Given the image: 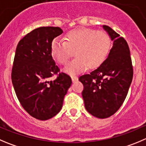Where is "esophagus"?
Listing matches in <instances>:
<instances>
[{
  "label": "esophagus",
  "mask_w": 146,
  "mask_h": 146,
  "mask_svg": "<svg viewBox=\"0 0 146 146\" xmlns=\"http://www.w3.org/2000/svg\"><path fill=\"white\" fill-rule=\"evenodd\" d=\"M71 78H72V80L73 82H76L78 80V77H76V76H71Z\"/></svg>",
  "instance_id": "1"
}]
</instances>
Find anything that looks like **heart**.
<instances>
[{
  "instance_id": "1",
  "label": "heart",
  "mask_w": 146,
  "mask_h": 146,
  "mask_svg": "<svg viewBox=\"0 0 146 146\" xmlns=\"http://www.w3.org/2000/svg\"><path fill=\"white\" fill-rule=\"evenodd\" d=\"M66 41L54 40L51 44V54L59 64L66 65L73 54L77 57L72 61L64 71L74 74L84 70L99 66L105 61L111 46L108 33L89 28H79L69 31Z\"/></svg>"
}]
</instances>
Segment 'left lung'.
<instances>
[{
    "label": "left lung",
    "instance_id": "1",
    "mask_svg": "<svg viewBox=\"0 0 146 146\" xmlns=\"http://www.w3.org/2000/svg\"><path fill=\"white\" fill-rule=\"evenodd\" d=\"M104 30L113 41L107 59L90 74L79 80L84 85L82 98L86 110L98 118H107L120 108L133 76L130 49L125 40L108 26Z\"/></svg>",
    "mask_w": 146,
    "mask_h": 146
}]
</instances>
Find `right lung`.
Listing matches in <instances>:
<instances>
[{"label": "right lung", "instance_id": "right-lung-1", "mask_svg": "<svg viewBox=\"0 0 146 146\" xmlns=\"http://www.w3.org/2000/svg\"><path fill=\"white\" fill-rule=\"evenodd\" d=\"M59 27H39L26 34L18 44L11 80L16 96L31 116L46 120L60 112L64 98L72 84L70 77L59 73L51 54L54 38L61 35Z\"/></svg>", "mask_w": 146, "mask_h": 146}]
</instances>
